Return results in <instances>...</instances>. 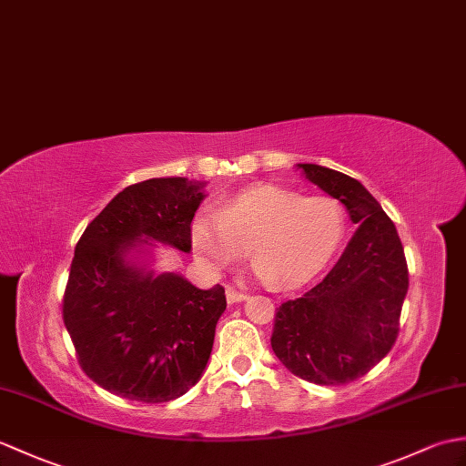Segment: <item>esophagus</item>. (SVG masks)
<instances>
[{"instance_id": "obj_1", "label": "esophagus", "mask_w": 466, "mask_h": 466, "mask_svg": "<svg viewBox=\"0 0 466 466\" xmlns=\"http://www.w3.org/2000/svg\"><path fill=\"white\" fill-rule=\"evenodd\" d=\"M226 299H228V304H238V301L246 299V294H244V291L228 288V289H226Z\"/></svg>"}]
</instances>
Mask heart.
<instances>
[{"label":"heart","mask_w":466,"mask_h":466,"mask_svg":"<svg viewBox=\"0 0 466 466\" xmlns=\"http://www.w3.org/2000/svg\"><path fill=\"white\" fill-rule=\"evenodd\" d=\"M348 234V214L333 197H304L272 184L238 192L192 222V246L216 269L252 250L254 274L276 288L306 284L326 268Z\"/></svg>","instance_id":"heart-1"}]
</instances>
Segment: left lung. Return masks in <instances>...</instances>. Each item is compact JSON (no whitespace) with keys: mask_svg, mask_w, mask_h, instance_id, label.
Wrapping results in <instances>:
<instances>
[{"mask_svg":"<svg viewBox=\"0 0 466 466\" xmlns=\"http://www.w3.org/2000/svg\"><path fill=\"white\" fill-rule=\"evenodd\" d=\"M298 167L360 228L319 284L276 309L272 350L301 380L345 385L393 348L409 288L407 259L395 224L360 180L319 165Z\"/></svg>","mask_w":466,"mask_h":466,"instance_id":"obj_1","label":"left lung"}]
</instances>
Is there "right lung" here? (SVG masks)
<instances>
[{
	"label": "right lung",
	"instance_id": "right-lung-1",
	"mask_svg": "<svg viewBox=\"0 0 466 466\" xmlns=\"http://www.w3.org/2000/svg\"><path fill=\"white\" fill-rule=\"evenodd\" d=\"M202 187L180 177L131 184L75 246L65 328L81 370L128 401H172L198 383L208 363L226 309L224 288L200 289L178 274L155 276L127 259L147 244L140 237L190 252Z\"/></svg>",
	"mask_w": 466,
	"mask_h": 466
}]
</instances>
